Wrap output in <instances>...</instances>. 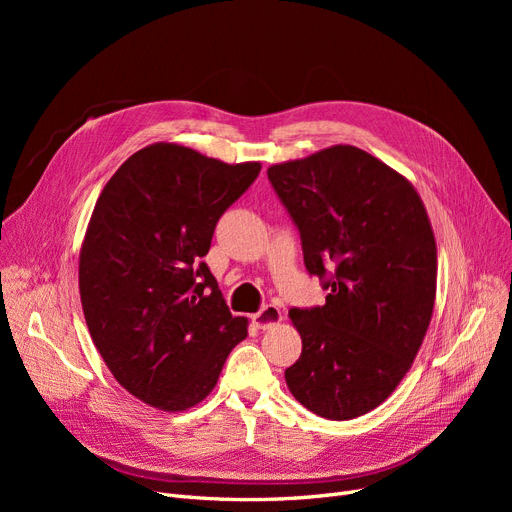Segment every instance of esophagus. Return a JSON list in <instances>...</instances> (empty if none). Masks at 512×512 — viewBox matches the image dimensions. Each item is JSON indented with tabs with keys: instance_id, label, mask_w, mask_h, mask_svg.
Returning <instances> with one entry per match:
<instances>
[{
	"instance_id": "esophagus-1",
	"label": "esophagus",
	"mask_w": 512,
	"mask_h": 512,
	"mask_svg": "<svg viewBox=\"0 0 512 512\" xmlns=\"http://www.w3.org/2000/svg\"><path fill=\"white\" fill-rule=\"evenodd\" d=\"M253 324L259 330H270L272 326H278L282 321V311L276 305H265L259 313H255L253 317Z\"/></svg>"
}]
</instances>
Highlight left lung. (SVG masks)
<instances>
[{"instance_id": "obj_1", "label": "left lung", "mask_w": 512, "mask_h": 512, "mask_svg": "<svg viewBox=\"0 0 512 512\" xmlns=\"http://www.w3.org/2000/svg\"><path fill=\"white\" fill-rule=\"evenodd\" d=\"M297 224L305 267L324 280L326 305L290 309L303 340L284 371L311 413L361 417L411 369L436 301L438 255L415 186L353 145L267 168Z\"/></svg>"}]
</instances>
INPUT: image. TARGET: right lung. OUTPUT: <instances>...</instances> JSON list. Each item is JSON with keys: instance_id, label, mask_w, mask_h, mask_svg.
<instances>
[{"instance_id": "add662e5", "label": "right lung", "mask_w": 512, "mask_h": 512, "mask_svg": "<svg viewBox=\"0 0 512 512\" xmlns=\"http://www.w3.org/2000/svg\"><path fill=\"white\" fill-rule=\"evenodd\" d=\"M259 161L224 164L153 143L130 155L95 203L78 259L80 303L116 382L159 411H186L218 384L247 338L201 259Z\"/></svg>"}]
</instances>
